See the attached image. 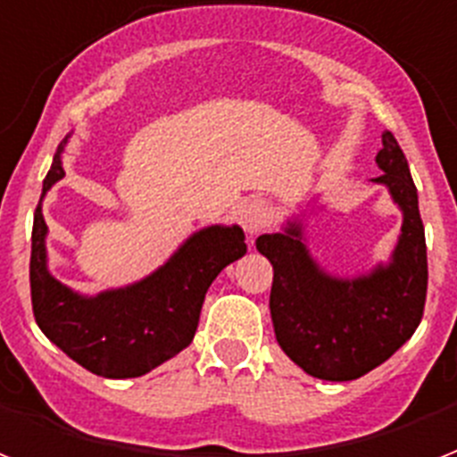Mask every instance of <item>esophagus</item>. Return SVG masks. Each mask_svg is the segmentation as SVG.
<instances>
[{"label":"esophagus","instance_id":"34e87169","mask_svg":"<svg viewBox=\"0 0 457 457\" xmlns=\"http://www.w3.org/2000/svg\"><path fill=\"white\" fill-rule=\"evenodd\" d=\"M266 221H269V207H266L264 203H259V200L247 203V205H243V210H240V224H243V228H245L250 236L262 231L266 226Z\"/></svg>","mask_w":457,"mask_h":457}]
</instances>
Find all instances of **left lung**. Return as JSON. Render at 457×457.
I'll return each instance as SVG.
<instances>
[{
	"mask_svg": "<svg viewBox=\"0 0 457 457\" xmlns=\"http://www.w3.org/2000/svg\"><path fill=\"white\" fill-rule=\"evenodd\" d=\"M385 184L403 210L399 245L389 266L353 280L330 278L313 264L299 228L259 236L257 250L273 266L271 309L280 349L319 379L346 382L385 363L415 332L427 299L425 226L418 188L392 131L378 153Z\"/></svg>",
	"mask_w": 457,
	"mask_h": 457,
	"instance_id": "1",
	"label": "left lung"
}]
</instances>
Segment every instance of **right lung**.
<instances>
[{
  "label": "right lung",
  "instance_id": "1",
  "mask_svg": "<svg viewBox=\"0 0 457 457\" xmlns=\"http://www.w3.org/2000/svg\"><path fill=\"white\" fill-rule=\"evenodd\" d=\"M65 144V141H63ZM44 179V193L65 177L61 148ZM39 198V200H42ZM42 207L32 224V313L46 337L101 378H138L191 345L205 292L221 269L245 254L238 226L195 233L160 271L125 290L84 299L46 271Z\"/></svg>",
  "mask_w": 457,
  "mask_h": 457
}]
</instances>
